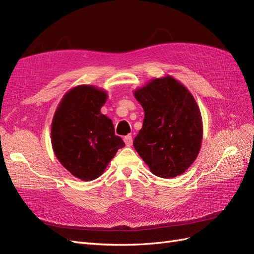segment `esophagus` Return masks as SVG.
<instances>
[{
  "instance_id": "1",
  "label": "esophagus",
  "mask_w": 254,
  "mask_h": 254,
  "mask_svg": "<svg viewBox=\"0 0 254 254\" xmlns=\"http://www.w3.org/2000/svg\"><path fill=\"white\" fill-rule=\"evenodd\" d=\"M124 142L127 146H131L132 145V135L131 134H128L124 137Z\"/></svg>"
}]
</instances>
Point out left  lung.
<instances>
[{
  "label": "left lung",
  "mask_w": 254,
  "mask_h": 254,
  "mask_svg": "<svg viewBox=\"0 0 254 254\" xmlns=\"http://www.w3.org/2000/svg\"><path fill=\"white\" fill-rule=\"evenodd\" d=\"M133 95L145 112L134 149L153 175L180 176L201 147L202 118L194 96L170 75L151 79Z\"/></svg>",
  "instance_id": "1"
}]
</instances>
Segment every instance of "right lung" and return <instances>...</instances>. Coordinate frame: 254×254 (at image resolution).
Masks as SVG:
<instances>
[{"mask_svg":"<svg viewBox=\"0 0 254 254\" xmlns=\"http://www.w3.org/2000/svg\"><path fill=\"white\" fill-rule=\"evenodd\" d=\"M107 98L105 90L80 84L64 95L53 118L54 153L67 172L83 181L98 178L125 146L115 135L112 121L101 112Z\"/></svg>","mask_w":254,"mask_h":254,"instance_id":"right-lung-1","label":"right lung"}]
</instances>
